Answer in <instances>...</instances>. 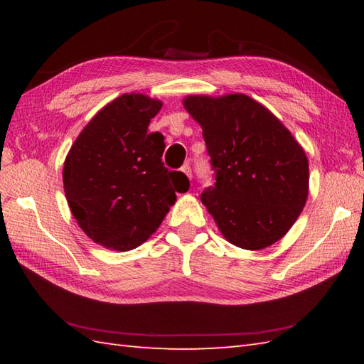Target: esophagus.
<instances>
[{
	"label": "esophagus",
	"mask_w": 364,
	"mask_h": 364,
	"mask_svg": "<svg viewBox=\"0 0 364 364\" xmlns=\"http://www.w3.org/2000/svg\"><path fill=\"white\" fill-rule=\"evenodd\" d=\"M181 172L186 175L189 180H192V170H191V166L189 164H184L183 167H181Z\"/></svg>",
	"instance_id": "obj_1"
}]
</instances>
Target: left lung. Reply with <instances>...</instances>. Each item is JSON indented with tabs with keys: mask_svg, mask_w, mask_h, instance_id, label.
I'll return each mask as SVG.
<instances>
[{
	"mask_svg": "<svg viewBox=\"0 0 364 364\" xmlns=\"http://www.w3.org/2000/svg\"><path fill=\"white\" fill-rule=\"evenodd\" d=\"M186 111L203 129L215 184L202 203L222 236L262 250L288 233L308 198V158L291 131L244 94L189 95Z\"/></svg>",
	"mask_w": 364,
	"mask_h": 364,
	"instance_id": "8db88e82",
	"label": "left lung"
}]
</instances>
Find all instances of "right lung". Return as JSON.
<instances>
[{
    "label": "right lung",
    "instance_id": "add662e5",
    "mask_svg": "<svg viewBox=\"0 0 364 364\" xmlns=\"http://www.w3.org/2000/svg\"><path fill=\"white\" fill-rule=\"evenodd\" d=\"M162 102L123 94L100 109L68 151L63 181L68 206L81 230L106 249L127 252L145 242L180 189L183 172L162 164L161 133H146Z\"/></svg>",
    "mask_w": 364,
    "mask_h": 364
}]
</instances>
